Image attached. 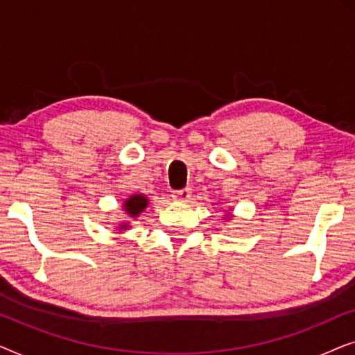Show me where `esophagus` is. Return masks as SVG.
<instances>
[{"mask_svg": "<svg viewBox=\"0 0 355 355\" xmlns=\"http://www.w3.org/2000/svg\"><path fill=\"white\" fill-rule=\"evenodd\" d=\"M192 197V189H181V191H176L173 193V198L178 202H189V198Z\"/></svg>", "mask_w": 355, "mask_h": 355, "instance_id": "34e87169", "label": "esophagus"}]
</instances>
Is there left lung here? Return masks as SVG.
<instances>
[{
	"label": "left lung",
	"mask_w": 355,
	"mask_h": 355,
	"mask_svg": "<svg viewBox=\"0 0 355 355\" xmlns=\"http://www.w3.org/2000/svg\"><path fill=\"white\" fill-rule=\"evenodd\" d=\"M226 218H232V216H231V215H227V216H226Z\"/></svg>",
	"instance_id": "left-lung-1"
}]
</instances>
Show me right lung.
I'll list each match as a JSON object with an SVG mask.
<instances>
[{"mask_svg":"<svg viewBox=\"0 0 355 355\" xmlns=\"http://www.w3.org/2000/svg\"><path fill=\"white\" fill-rule=\"evenodd\" d=\"M147 207H148V197L144 196V193H132V196L124 198V202H123L124 213L128 216L134 218V220L142 215L144 210ZM129 227H130L129 221H123V223H119L118 226H116V230L125 231V230H129Z\"/></svg>","mask_w":355,"mask_h":355,"instance_id":"add662e5","label":"right lung"}]
</instances>
